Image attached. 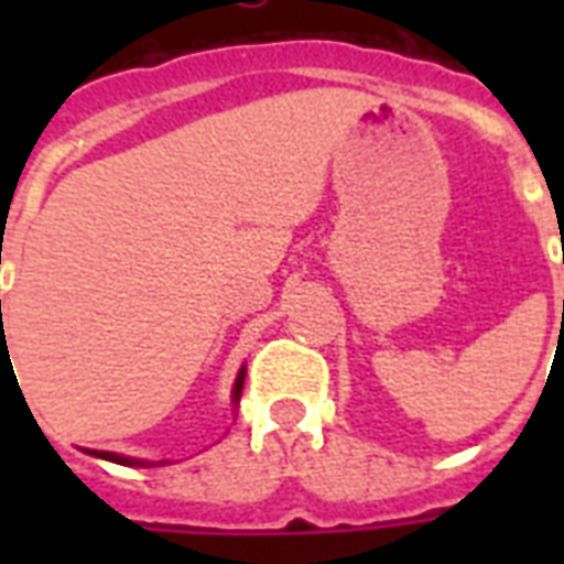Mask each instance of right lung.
Instances as JSON below:
<instances>
[{"mask_svg":"<svg viewBox=\"0 0 564 564\" xmlns=\"http://www.w3.org/2000/svg\"><path fill=\"white\" fill-rule=\"evenodd\" d=\"M2 305V302H0ZM241 390H245V368L238 371V378H235V387H232V402L238 404L241 399ZM93 456H99V459H108V462H117V465H148L144 459H129V456H120V453H108V449H87Z\"/></svg>","mask_w":564,"mask_h":564,"instance_id":"1","label":"right lung"}]
</instances>
